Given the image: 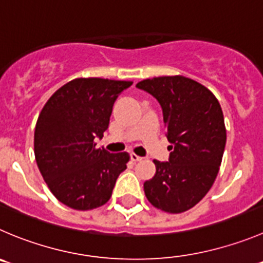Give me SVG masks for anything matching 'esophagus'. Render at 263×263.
I'll return each mask as SVG.
<instances>
[{
	"mask_svg": "<svg viewBox=\"0 0 263 263\" xmlns=\"http://www.w3.org/2000/svg\"><path fill=\"white\" fill-rule=\"evenodd\" d=\"M130 159L133 160L134 162H137V161H141V160L143 159V157L138 156V155H137V154H130Z\"/></svg>",
	"mask_w": 263,
	"mask_h": 263,
	"instance_id": "34e87169",
	"label": "esophagus"
}]
</instances>
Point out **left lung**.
Wrapping results in <instances>:
<instances>
[{"mask_svg":"<svg viewBox=\"0 0 263 263\" xmlns=\"http://www.w3.org/2000/svg\"><path fill=\"white\" fill-rule=\"evenodd\" d=\"M162 108L169 161L154 160L156 174L144 182L155 208L182 213L197 204L213 186L226 146L223 112L213 92L184 76H162L137 84Z\"/></svg>","mask_w":263,"mask_h":263,"instance_id":"obj_1","label":"left lung"}]
</instances>
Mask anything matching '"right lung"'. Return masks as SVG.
Wrapping results in <instances>:
<instances>
[{
    "label": "right lung",
    "mask_w": 263,
    "mask_h": 263,
    "mask_svg": "<svg viewBox=\"0 0 263 263\" xmlns=\"http://www.w3.org/2000/svg\"><path fill=\"white\" fill-rule=\"evenodd\" d=\"M132 81L74 79L50 97L37 119L34 157L47 187L76 211L106 204L117 177L126 169L127 152L97 148L109 124L117 97Z\"/></svg>",
    "instance_id": "right-lung-1"
}]
</instances>
